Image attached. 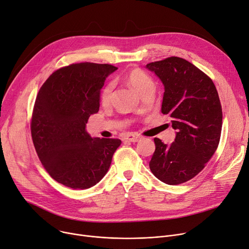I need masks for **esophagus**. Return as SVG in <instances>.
Instances as JSON below:
<instances>
[{
	"label": "esophagus",
	"mask_w": 249,
	"mask_h": 249,
	"mask_svg": "<svg viewBox=\"0 0 249 249\" xmlns=\"http://www.w3.org/2000/svg\"><path fill=\"white\" fill-rule=\"evenodd\" d=\"M141 139V137L139 135H135V134H126L124 136V140H127V141H130V142H137Z\"/></svg>",
	"instance_id": "esophagus-1"
}]
</instances>
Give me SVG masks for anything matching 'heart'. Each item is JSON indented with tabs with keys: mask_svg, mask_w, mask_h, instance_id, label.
Masks as SVG:
<instances>
[{
	"mask_svg": "<svg viewBox=\"0 0 249 249\" xmlns=\"http://www.w3.org/2000/svg\"><path fill=\"white\" fill-rule=\"evenodd\" d=\"M125 79L139 95L143 94L148 89L154 88L153 80L150 78V76L147 75L141 69H131L125 75ZM112 92H113V83L109 82L103 87L100 93V101L103 105L109 104L111 100Z\"/></svg>",
	"mask_w": 249,
	"mask_h": 249,
	"instance_id": "b5f03b06",
	"label": "heart"
}]
</instances>
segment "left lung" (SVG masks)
Masks as SVG:
<instances>
[{
  "label": "left lung",
  "instance_id": "left-lung-1",
  "mask_svg": "<svg viewBox=\"0 0 249 249\" xmlns=\"http://www.w3.org/2000/svg\"><path fill=\"white\" fill-rule=\"evenodd\" d=\"M146 68L164 85L161 112L168 115L176 137L169 146L154 138L151 172L168 185L192 179L210 160L219 144L222 109L212 80L190 62L169 57Z\"/></svg>",
  "mask_w": 249,
  "mask_h": 249
}]
</instances>
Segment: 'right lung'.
Returning <instances> with one entry per match:
<instances>
[{
	"label": "right lung",
	"mask_w": 249,
	"mask_h": 249,
	"mask_svg": "<svg viewBox=\"0 0 249 249\" xmlns=\"http://www.w3.org/2000/svg\"><path fill=\"white\" fill-rule=\"evenodd\" d=\"M109 64L78 63L55 71L41 87L33 110L31 133L43 166L73 189L96 185L107 171L119 139L92 138L86 124L99 111Z\"/></svg>",
	"instance_id": "obj_1"
}]
</instances>
